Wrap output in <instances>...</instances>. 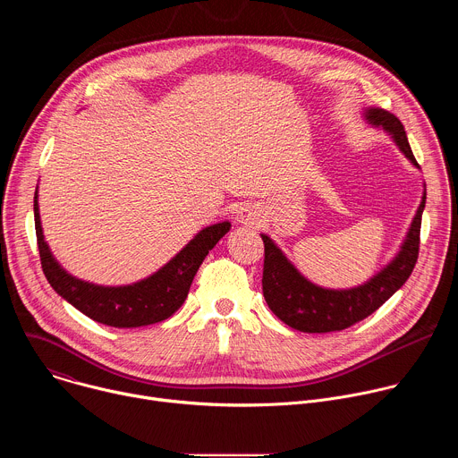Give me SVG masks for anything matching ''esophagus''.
<instances>
[{
  "label": "esophagus",
  "mask_w": 458,
  "mask_h": 458,
  "mask_svg": "<svg viewBox=\"0 0 458 458\" xmlns=\"http://www.w3.org/2000/svg\"><path fill=\"white\" fill-rule=\"evenodd\" d=\"M237 221L244 226H257L260 221V210L255 205H244L237 210Z\"/></svg>",
  "instance_id": "obj_1"
}]
</instances>
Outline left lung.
Segmentation results:
<instances>
[{
  "label": "left lung",
  "instance_id": "8db88e82",
  "mask_svg": "<svg viewBox=\"0 0 458 458\" xmlns=\"http://www.w3.org/2000/svg\"><path fill=\"white\" fill-rule=\"evenodd\" d=\"M366 117L373 124H382L404 156L419 166L408 143L404 124L397 115L382 108H369ZM424 207L426 195L399 255L366 284L352 290H324L311 284L288 263L270 237L260 235L265 242L263 293L270 310L284 324L308 334L341 332L371 315L408 281L417 265Z\"/></svg>",
  "mask_w": 458,
  "mask_h": 458
}]
</instances>
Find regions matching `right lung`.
<instances>
[{
  "label": "right lung",
  "mask_w": 458,
  "mask_h": 458,
  "mask_svg": "<svg viewBox=\"0 0 458 458\" xmlns=\"http://www.w3.org/2000/svg\"><path fill=\"white\" fill-rule=\"evenodd\" d=\"M34 223L41 268L50 286L92 320L114 328H138V326L161 322L175 313L184 302L205 257L230 230V223L226 221L208 226L152 277L132 286L105 288L74 279L55 263L41 232L38 191L34 195Z\"/></svg>",
  "instance_id": "1"
}]
</instances>
